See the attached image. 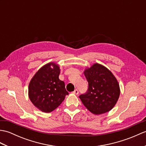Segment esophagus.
<instances>
[{
  "label": "esophagus",
  "instance_id": "obj_1",
  "mask_svg": "<svg viewBox=\"0 0 146 146\" xmlns=\"http://www.w3.org/2000/svg\"><path fill=\"white\" fill-rule=\"evenodd\" d=\"M73 94H75V95H78V90H77V89H76V90H74L73 92Z\"/></svg>",
  "mask_w": 146,
  "mask_h": 146
}]
</instances>
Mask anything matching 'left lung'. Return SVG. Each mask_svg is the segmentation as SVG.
<instances>
[{"mask_svg":"<svg viewBox=\"0 0 146 146\" xmlns=\"http://www.w3.org/2000/svg\"><path fill=\"white\" fill-rule=\"evenodd\" d=\"M88 82L85 94L79 96L87 109L95 115L109 111L116 104L120 95V87L115 77L106 67L95 63L84 71Z\"/></svg>","mask_w":146,"mask_h":146,"instance_id":"obj_1","label":"left lung"}]
</instances>
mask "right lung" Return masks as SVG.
<instances>
[{"label":"right lung","mask_w":146,"mask_h":146,"mask_svg":"<svg viewBox=\"0 0 146 146\" xmlns=\"http://www.w3.org/2000/svg\"><path fill=\"white\" fill-rule=\"evenodd\" d=\"M60 73L57 64L49 63L37 71L29 83L30 100L43 112L53 111L68 95L64 82L59 79Z\"/></svg>","instance_id":"right-lung-1"}]
</instances>
